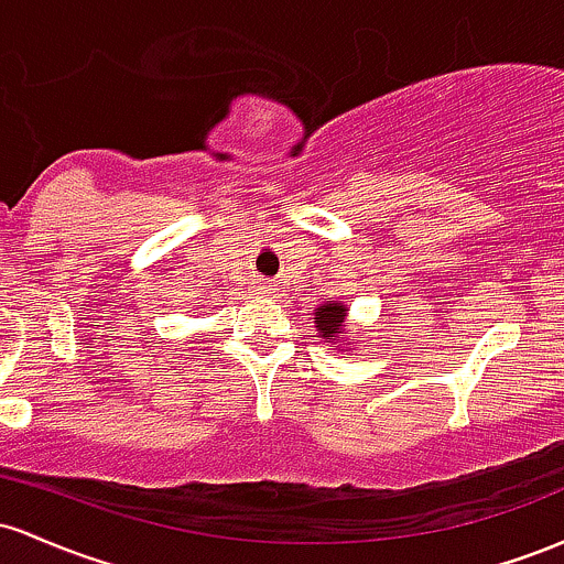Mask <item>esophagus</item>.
Instances as JSON below:
<instances>
[{"mask_svg": "<svg viewBox=\"0 0 564 564\" xmlns=\"http://www.w3.org/2000/svg\"><path fill=\"white\" fill-rule=\"evenodd\" d=\"M258 290H261V295H265V293H271V290H274V288H271V284H261V288H258Z\"/></svg>", "mask_w": 564, "mask_h": 564, "instance_id": "esophagus-1", "label": "esophagus"}]
</instances>
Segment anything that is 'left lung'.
I'll use <instances>...</instances> for the list:
<instances>
[{
    "instance_id": "left-lung-1",
    "label": "left lung",
    "mask_w": 564,
    "mask_h": 564,
    "mask_svg": "<svg viewBox=\"0 0 564 564\" xmlns=\"http://www.w3.org/2000/svg\"><path fill=\"white\" fill-rule=\"evenodd\" d=\"M344 322H346V308L340 306V303H327V306H319L314 312V325L325 340L338 338V333L344 330Z\"/></svg>"
}]
</instances>
